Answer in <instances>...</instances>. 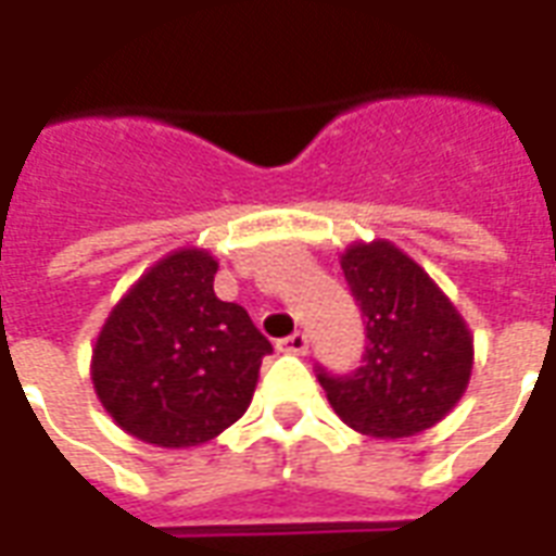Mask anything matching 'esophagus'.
<instances>
[{"mask_svg": "<svg viewBox=\"0 0 556 556\" xmlns=\"http://www.w3.org/2000/svg\"><path fill=\"white\" fill-rule=\"evenodd\" d=\"M282 353H294V356H303V353L309 351V339H306V332H291L289 339H282L277 344Z\"/></svg>", "mask_w": 556, "mask_h": 556, "instance_id": "1", "label": "esophagus"}]
</instances>
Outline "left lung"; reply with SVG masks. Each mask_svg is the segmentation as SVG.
<instances>
[{
	"mask_svg": "<svg viewBox=\"0 0 556 556\" xmlns=\"http://www.w3.org/2000/svg\"><path fill=\"white\" fill-rule=\"evenodd\" d=\"M339 262L368 348L351 377L318 374L332 413L374 439L425 433L466 394L475 336L454 300L392 241H353Z\"/></svg>",
	"mask_w": 556,
	"mask_h": 556,
	"instance_id": "1",
	"label": "left lung"
}]
</instances>
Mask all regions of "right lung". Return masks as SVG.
Returning a JSON list of instances; mask_svg holds the SVG:
<instances>
[{
	"label": "right lung",
	"instance_id": "right-lung-1",
	"mask_svg": "<svg viewBox=\"0 0 556 556\" xmlns=\"http://www.w3.org/2000/svg\"><path fill=\"white\" fill-rule=\"evenodd\" d=\"M217 258L179 247L111 306L90 380L114 425L155 447L212 442L247 413L270 341L215 294Z\"/></svg>",
	"mask_w": 556,
	"mask_h": 556
}]
</instances>
